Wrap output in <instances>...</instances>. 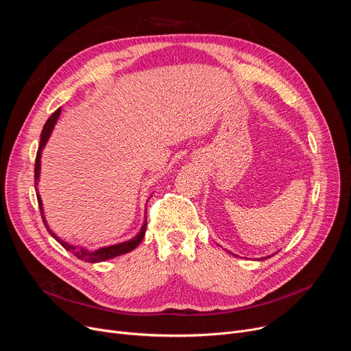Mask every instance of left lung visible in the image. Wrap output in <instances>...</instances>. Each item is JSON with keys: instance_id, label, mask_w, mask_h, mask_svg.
I'll list each match as a JSON object with an SVG mask.
<instances>
[{"instance_id": "left-lung-1", "label": "left lung", "mask_w": 351, "mask_h": 351, "mask_svg": "<svg viewBox=\"0 0 351 351\" xmlns=\"http://www.w3.org/2000/svg\"><path fill=\"white\" fill-rule=\"evenodd\" d=\"M234 256V254H233ZM273 256V254H271ZM271 256H266V257H262V259H257V261H265V259H269V257H271Z\"/></svg>"}]
</instances>
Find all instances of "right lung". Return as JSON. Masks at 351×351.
Returning <instances> with one entry per match:
<instances>
[{"label":"right lung","instance_id":"obj_1","mask_svg":"<svg viewBox=\"0 0 351 351\" xmlns=\"http://www.w3.org/2000/svg\"><path fill=\"white\" fill-rule=\"evenodd\" d=\"M60 114H61V108H58L55 112L48 118V121L45 122L44 125V129L41 132V141H40V147H38V152H36V159H35V191H36V199H38V205H40V210H41V216H43V222L48 230V233L57 241L64 249H66L68 252H71L73 256H77L78 259L84 261V262H88V263H99V262H105V261H109V259H114V257L117 256H121V254H125L128 252H132L141 242L142 239L145 236V232H146V216L143 219V225L141 228V230L138 232L136 236H134L132 239H129V241L126 242H122V243H117V245H110V246H104V247H99L97 250H88L85 249L84 246H75V245H71L65 241H62L61 237H58L57 234H55L48 223L45 220V216H44V208H43V200H41V196L38 193V180H40V172H41V155H43V149L45 147L49 136H51V132L52 129L55 126V123H57L58 118H60ZM146 213V210H145Z\"/></svg>","mask_w":351,"mask_h":351}]
</instances>
